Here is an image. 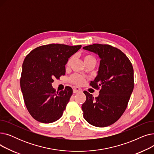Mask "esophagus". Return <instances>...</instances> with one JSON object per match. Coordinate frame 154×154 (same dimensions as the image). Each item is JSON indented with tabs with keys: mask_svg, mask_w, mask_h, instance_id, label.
Returning <instances> with one entry per match:
<instances>
[{
	"mask_svg": "<svg viewBox=\"0 0 154 154\" xmlns=\"http://www.w3.org/2000/svg\"><path fill=\"white\" fill-rule=\"evenodd\" d=\"M72 88H73V92H74V93H77L78 92L81 91V88L78 87H73Z\"/></svg>",
	"mask_w": 154,
	"mask_h": 154,
	"instance_id": "esophagus-1",
	"label": "esophagus"
}]
</instances>
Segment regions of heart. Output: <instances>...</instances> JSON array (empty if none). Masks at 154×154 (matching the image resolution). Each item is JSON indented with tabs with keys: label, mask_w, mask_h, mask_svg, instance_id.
Instances as JSON below:
<instances>
[{
	"label": "heart",
	"mask_w": 154,
	"mask_h": 154,
	"mask_svg": "<svg viewBox=\"0 0 154 154\" xmlns=\"http://www.w3.org/2000/svg\"><path fill=\"white\" fill-rule=\"evenodd\" d=\"M73 59H74V57H70L69 59V60H67V64H66V66L67 67L69 66L71 64ZM84 60L85 63H87L91 60H95L94 57H92L91 55H85L84 56ZM69 80H70V82H72L73 84H77V85H81L84 82L85 79L81 75H78V74H75V75H73L72 76H71L70 77Z\"/></svg>",
	"instance_id": "obj_1"
}]
</instances>
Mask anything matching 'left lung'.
<instances>
[{
    "mask_svg": "<svg viewBox=\"0 0 154 154\" xmlns=\"http://www.w3.org/2000/svg\"><path fill=\"white\" fill-rule=\"evenodd\" d=\"M83 48L101 59L97 76L90 83L95 89L100 88L99 95L94 98L84 91L83 116L94 126L107 127L117 121L127 107L134 86L132 65L124 52L110 45L94 44Z\"/></svg>",
    "mask_w": 154,
    "mask_h": 154,
    "instance_id": "1",
    "label": "left lung"
}]
</instances>
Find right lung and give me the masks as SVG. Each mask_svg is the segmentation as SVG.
Returning <instances> with one entry per match:
<instances>
[{"label": "right lung", "instance_id": "1", "mask_svg": "<svg viewBox=\"0 0 154 154\" xmlns=\"http://www.w3.org/2000/svg\"><path fill=\"white\" fill-rule=\"evenodd\" d=\"M82 45L51 44L32 50L22 64L20 80L23 100L31 116L38 122L48 124L59 119L69 102L73 91L67 86L55 92L52 83L66 74V64Z\"/></svg>", "mask_w": 154, "mask_h": 154}]
</instances>
